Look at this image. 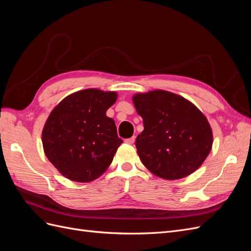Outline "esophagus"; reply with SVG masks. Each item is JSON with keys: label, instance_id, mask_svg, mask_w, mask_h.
I'll use <instances>...</instances> for the list:
<instances>
[{"label": "esophagus", "instance_id": "34e87169", "mask_svg": "<svg viewBox=\"0 0 251 251\" xmlns=\"http://www.w3.org/2000/svg\"><path fill=\"white\" fill-rule=\"evenodd\" d=\"M125 142H126V143H127V144H133V143L135 142V137L127 138V139H126V140H125Z\"/></svg>", "mask_w": 251, "mask_h": 251}]
</instances>
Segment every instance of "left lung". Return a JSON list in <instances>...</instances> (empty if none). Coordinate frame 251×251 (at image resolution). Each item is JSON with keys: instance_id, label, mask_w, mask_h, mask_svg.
<instances>
[{"instance_id": "obj_1", "label": "left lung", "mask_w": 251, "mask_h": 251, "mask_svg": "<svg viewBox=\"0 0 251 251\" xmlns=\"http://www.w3.org/2000/svg\"><path fill=\"white\" fill-rule=\"evenodd\" d=\"M132 100L143 119L135 143L143 165L166 180L198 170L214 140L206 116L186 98L164 90L136 93Z\"/></svg>"}]
</instances>
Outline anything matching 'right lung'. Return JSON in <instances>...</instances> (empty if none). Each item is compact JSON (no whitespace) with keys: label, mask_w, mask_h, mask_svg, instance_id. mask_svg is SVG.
I'll return each instance as SVG.
<instances>
[{"label":"right lung","mask_w":251,"mask_h":251,"mask_svg":"<svg viewBox=\"0 0 251 251\" xmlns=\"http://www.w3.org/2000/svg\"><path fill=\"white\" fill-rule=\"evenodd\" d=\"M115 91L90 88L66 96L51 111L42 132L45 155L64 177L94 181L108 170L123 143L107 110Z\"/></svg>","instance_id":"right-lung-1"}]
</instances>
